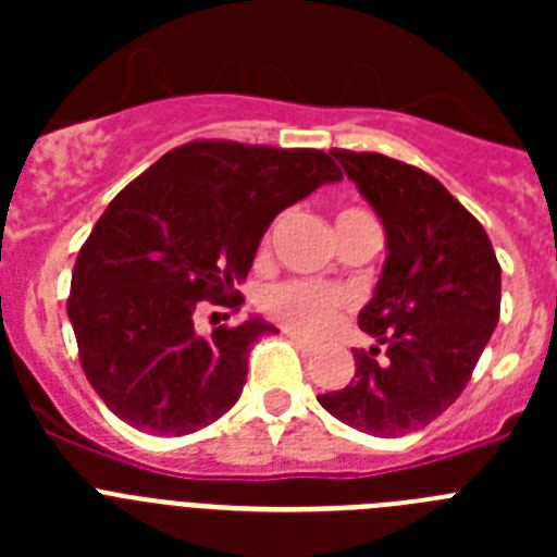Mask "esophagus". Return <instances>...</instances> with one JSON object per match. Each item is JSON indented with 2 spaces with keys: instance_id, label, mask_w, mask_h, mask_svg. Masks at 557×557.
<instances>
[{
  "instance_id": "34e87169",
  "label": "esophagus",
  "mask_w": 557,
  "mask_h": 557,
  "mask_svg": "<svg viewBox=\"0 0 557 557\" xmlns=\"http://www.w3.org/2000/svg\"><path fill=\"white\" fill-rule=\"evenodd\" d=\"M287 337L289 339H293V343H295V346H298V348H301V351H314V343H312V339H309V337H304V334H298V332H287Z\"/></svg>"
}]
</instances>
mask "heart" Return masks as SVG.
<instances>
[{"label":"heart","mask_w":557,"mask_h":557,"mask_svg":"<svg viewBox=\"0 0 557 557\" xmlns=\"http://www.w3.org/2000/svg\"><path fill=\"white\" fill-rule=\"evenodd\" d=\"M362 218H371V214L359 209H343L337 214V225ZM259 301H262L264 312L273 314L275 321L287 323L295 332L321 334L348 307V293L343 287H334V284L287 278V282L268 284L259 295Z\"/></svg>","instance_id":"1"}]
</instances>
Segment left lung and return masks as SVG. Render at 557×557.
<instances>
[{
    "label": "left lung",
    "instance_id": "left-lung-1",
    "mask_svg": "<svg viewBox=\"0 0 557 557\" xmlns=\"http://www.w3.org/2000/svg\"><path fill=\"white\" fill-rule=\"evenodd\" d=\"M387 234V259L354 348L357 373L318 396L368 435L396 437L455 405L499 323L502 268L488 234L430 172L382 152L332 150Z\"/></svg>",
    "mask_w": 557,
    "mask_h": 557
}]
</instances>
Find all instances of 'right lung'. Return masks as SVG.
Masks as SVG:
<instances>
[{
  "instance_id": "obj_1",
  "label": "right lung",
  "mask_w": 557,
  "mask_h": 557,
  "mask_svg": "<svg viewBox=\"0 0 557 557\" xmlns=\"http://www.w3.org/2000/svg\"><path fill=\"white\" fill-rule=\"evenodd\" d=\"M343 178L329 152L189 141L108 203L77 253L66 312L97 396L133 430L189 435L236 405L270 323L195 329L200 301L239 309L278 211Z\"/></svg>"
}]
</instances>
